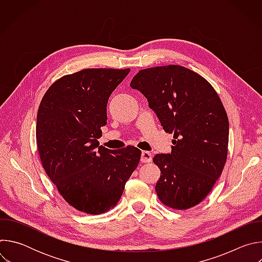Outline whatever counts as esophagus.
I'll return each instance as SVG.
<instances>
[{"label":"esophagus","mask_w":262,"mask_h":262,"mask_svg":"<svg viewBox=\"0 0 262 262\" xmlns=\"http://www.w3.org/2000/svg\"><path fill=\"white\" fill-rule=\"evenodd\" d=\"M152 161V154L149 151H142L141 154V162L142 163H149Z\"/></svg>","instance_id":"esophagus-1"}]
</instances>
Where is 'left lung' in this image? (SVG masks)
<instances>
[{"label": "left lung", "mask_w": 262, "mask_h": 262, "mask_svg": "<svg viewBox=\"0 0 262 262\" xmlns=\"http://www.w3.org/2000/svg\"><path fill=\"white\" fill-rule=\"evenodd\" d=\"M130 87L144 94L164 130L174 133L172 152L154 158L160 201L177 210L196 206L227 160L229 121L222 100L207 80L180 65L142 69Z\"/></svg>", "instance_id": "8db88e82"}]
</instances>
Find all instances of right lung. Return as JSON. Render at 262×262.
Instances as JSON below:
<instances>
[{"mask_svg":"<svg viewBox=\"0 0 262 262\" xmlns=\"http://www.w3.org/2000/svg\"><path fill=\"white\" fill-rule=\"evenodd\" d=\"M126 69L87 68L58 79L37 112L36 142L42 167L73 208L100 214L116 206L141 150L99 146L110 95Z\"/></svg>","mask_w":262,"mask_h":262,"instance_id":"obj_1","label":"right lung"}]
</instances>
